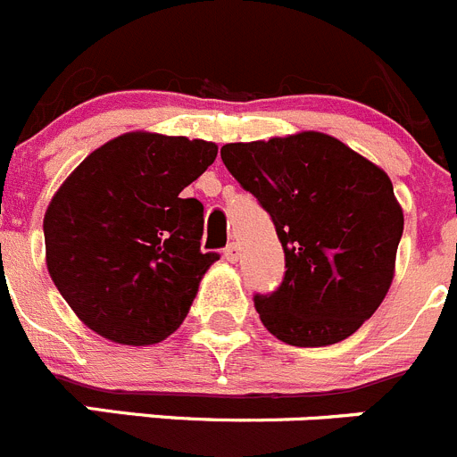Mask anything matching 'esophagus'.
I'll use <instances>...</instances> for the list:
<instances>
[{"label":"esophagus","instance_id":"obj_1","mask_svg":"<svg viewBox=\"0 0 457 457\" xmlns=\"http://www.w3.org/2000/svg\"><path fill=\"white\" fill-rule=\"evenodd\" d=\"M223 257H225V262H228V263H237L238 262V245H237V243H229L228 248L223 250Z\"/></svg>","mask_w":457,"mask_h":457}]
</instances>
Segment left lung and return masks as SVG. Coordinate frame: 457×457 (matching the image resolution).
I'll return each instance as SVG.
<instances>
[{
    "label": "left lung",
    "instance_id": "obj_1",
    "mask_svg": "<svg viewBox=\"0 0 457 457\" xmlns=\"http://www.w3.org/2000/svg\"><path fill=\"white\" fill-rule=\"evenodd\" d=\"M220 157L270 214L287 257L281 287L254 295L263 327L295 347L349 338L395 277L403 212L386 170L315 130L225 144Z\"/></svg>",
    "mask_w": 457,
    "mask_h": 457
}]
</instances>
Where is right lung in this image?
I'll return each mask as SVG.
<instances>
[{
	"instance_id": "1",
	"label": "right lung",
	"mask_w": 457,
	"mask_h": 457,
	"mask_svg": "<svg viewBox=\"0 0 457 457\" xmlns=\"http://www.w3.org/2000/svg\"><path fill=\"white\" fill-rule=\"evenodd\" d=\"M219 146L126 132L89 153L45 214L46 268L83 325L119 345H155L187 318L216 253H200L203 204L182 189Z\"/></svg>"
}]
</instances>
